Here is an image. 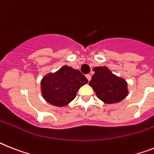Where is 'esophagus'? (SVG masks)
Masks as SVG:
<instances>
[{
  "mask_svg": "<svg viewBox=\"0 0 154 154\" xmlns=\"http://www.w3.org/2000/svg\"><path fill=\"white\" fill-rule=\"evenodd\" d=\"M86 77H87V79L88 80V81H90V80H91V76L90 74H87L86 75Z\"/></svg>",
  "mask_w": 154,
  "mask_h": 154,
  "instance_id": "obj_1",
  "label": "esophagus"
}]
</instances>
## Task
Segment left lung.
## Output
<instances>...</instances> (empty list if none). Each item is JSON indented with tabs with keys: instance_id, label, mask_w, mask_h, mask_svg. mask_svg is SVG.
I'll return each mask as SVG.
<instances>
[{
	"instance_id": "8db88e82",
	"label": "left lung",
	"mask_w": 154,
	"mask_h": 154,
	"mask_svg": "<svg viewBox=\"0 0 154 154\" xmlns=\"http://www.w3.org/2000/svg\"><path fill=\"white\" fill-rule=\"evenodd\" d=\"M95 74L89 82L96 95L106 103L121 101L128 95L127 83L124 79L113 74L106 66L95 67Z\"/></svg>"
}]
</instances>
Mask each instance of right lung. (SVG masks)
<instances>
[{
	"instance_id": "add662e5",
	"label": "right lung",
	"mask_w": 154,
	"mask_h": 154,
	"mask_svg": "<svg viewBox=\"0 0 154 154\" xmlns=\"http://www.w3.org/2000/svg\"><path fill=\"white\" fill-rule=\"evenodd\" d=\"M88 82L77 69L64 66L55 73H49L41 81V91L48 103L56 106H66L74 99L78 89Z\"/></svg>"
}]
</instances>
